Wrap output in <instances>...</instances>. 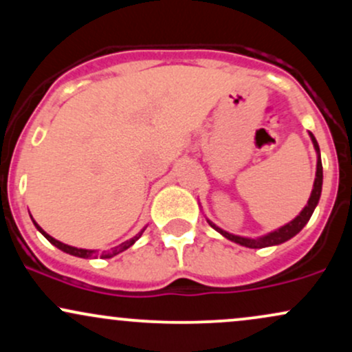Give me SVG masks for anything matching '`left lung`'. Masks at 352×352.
<instances>
[{
	"label": "left lung",
	"mask_w": 352,
	"mask_h": 352,
	"mask_svg": "<svg viewBox=\"0 0 352 352\" xmlns=\"http://www.w3.org/2000/svg\"><path fill=\"white\" fill-rule=\"evenodd\" d=\"M309 137L311 140H313V145L314 148H316L318 152V164H316V179H314V185H313V192H311V197L308 200V205H306L305 208L301 210V213L294 218L293 221H289V223H286L285 227L274 230V232L268 233V235L261 236V238H245V236H238V235H232V233L225 232V230L218 228L215 223H212V221L208 220L210 227L215 228L218 233H221L225 238H228V240L235 241V243L241 245V246H248V248H265V246H273V245H280V243H285V241H288L289 238H293L296 233H300L302 227H305L306 223L309 221L311 215H313L314 208H316L318 201H319V197H321V188H322V164H321V155H319V145L316 142V139H314V135L309 132Z\"/></svg>",
	"instance_id": "obj_1"
}]
</instances>
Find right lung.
Segmentation results:
<instances>
[{
    "label": "right lung",
    "mask_w": 352,
    "mask_h": 352,
    "mask_svg": "<svg viewBox=\"0 0 352 352\" xmlns=\"http://www.w3.org/2000/svg\"><path fill=\"white\" fill-rule=\"evenodd\" d=\"M33 223L36 225V228L39 230V232L43 233L44 236L47 238V240L51 241L52 245L56 246V248H59V250H63V252H66V253H69V254H74V256H79V258H98V256H100V258H112V256H116V254H119V253H122L124 250H127V248H131L132 245L135 243L137 240H139L140 236H142V233H144V230H140L139 233H137V235L134 236V238H131V240H127V241H124V243H120V245H117V246H114V248H111V250H107V252H102L99 254V252H96V250H84V248H76V246H69V245H66V243H60V241H58L56 240V238H52V236H50L47 235L46 232H44V230L39 227L38 223H36V221L33 220Z\"/></svg>",
    "instance_id": "add662e5"
}]
</instances>
